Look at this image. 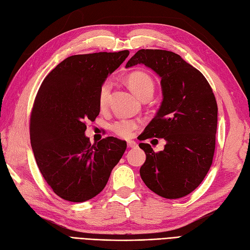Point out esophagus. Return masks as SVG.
<instances>
[{
    "label": "esophagus",
    "mask_w": 250,
    "mask_h": 250,
    "mask_svg": "<svg viewBox=\"0 0 250 250\" xmlns=\"http://www.w3.org/2000/svg\"><path fill=\"white\" fill-rule=\"evenodd\" d=\"M127 146L128 147H130V148H134V147H137L138 146V144L135 143L134 141H127Z\"/></svg>",
    "instance_id": "obj_1"
}]
</instances>
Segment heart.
<instances>
[{
    "mask_svg": "<svg viewBox=\"0 0 250 250\" xmlns=\"http://www.w3.org/2000/svg\"><path fill=\"white\" fill-rule=\"evenodd\" d=\"M127 84L131 89V92L142 98L144 95L153 93L154 82L148 74L144 72H133L127 77ZM111 84L109 81L102 83L99 89V105L101 107L106 106L110 94ZM138 127V122L134 120H121L111 125V129L119 137L128 138L132 130Z\"/></svg>",
    "mask_w": 250,
    "mask_h": 250,
    "instance_id": "obj_1",
    "label": "heart"
}]
</instances>
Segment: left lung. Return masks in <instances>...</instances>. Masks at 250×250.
Masks as SVG:
<instances>
[{
    "instance_id": "1",
    "label": "left lung",
    "mask_w": 250,
    "mask_h": 250,
    "mask_svg": "<svg viewBox=\"0 0 250 250\" xmlns=\"http://www.w3.org/2000/svg\"><path fill=\"white\" fill-rule=\"evenodd\" d=\"M145 64L161 77L163 102L143 132V140L163 138L154 152L141 143L146 161L140 169L145 185L167 199L185 197L208 174L215 152L218 107L206 77L176 53L142 49L126 67Z\"/></svg>"
}]
</instances>
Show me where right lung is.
<instances>
[{"instance_id": "1", "label": "right lung", "mask_w": 250, "mask_h": 250, "mask_svg": "<svg viewBox=\"0 0 250 250\" xmlns=\"http://www.w3.org/2000/svg\"><path fill=\"white\" fill-rule=\"evenodd\" d=\"M129 51L73 55L43 79L30 118V141L44 180L72 202L94 198L106 186L127 144L108 137L92 145L87 121L100 112L99 89Z\"/></svg>"}]
</instances>
